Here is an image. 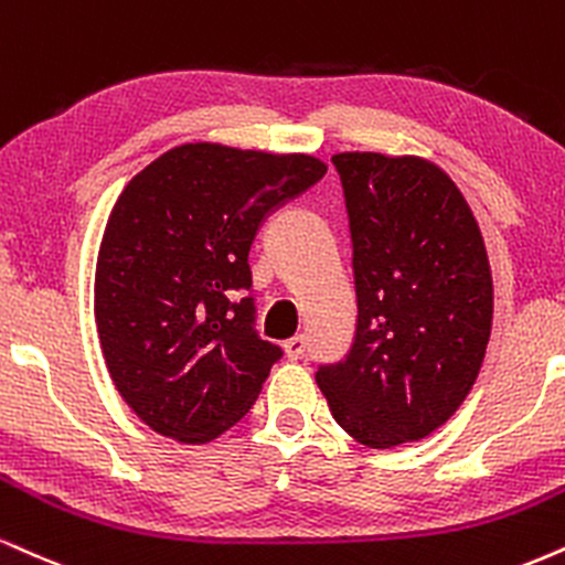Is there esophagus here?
<instances>
[{
	"instance_id": "esophagus-1",
	"label": "esophagus",
	"mask_w": 565,
	"mask_h": 565,
	"mask_svg": "<svg viewBox=\"0 0 565 565\" xmlns=\"http://www.w3.org/2000/svg\"><path fill=\"white\" fill-rule=\"evenodd\" d=\"M305 348H308V342H305L302 334L291 337V339H287V342H284V352H287V355H289L291 360L302 358V355H305Z\"/></svg>"
}]
</instances>
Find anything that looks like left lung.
<instances>
[{"label": "left lung", "instance_id": "left-lung-1", "mask_svg": "<svg viewBox=\"0 0 565 565\" xmlns=\"http://www.w3.org/2000/svg\"><path fill=\"white\" fill-rule=\"evenodd\" d=\"M358 323L339 363L318 365L337 424L360 445L429 437L477 382L492 331V274L471 207L420 158L342 152Z\"/></svg>", "mask_w": 565, "mask_h": 565}]
</instances>
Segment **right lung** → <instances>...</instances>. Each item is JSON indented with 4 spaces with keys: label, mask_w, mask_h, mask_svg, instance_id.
Returning <instances> with one entry per match:
<instances>
[{
    "label": "right lung",
    "mask_w": 565,
    "mask_h": 565,
    "mask_svg": "<svg viewBox=\"0 0 565 565\" xmlns=\"http://www.w3.org/2000/svg\"><path fill=\"white\" fill-rule=\"evenodd\" d=\"M326 175L310 154L183 145L134 175L99 244L94 318L115 390L149 429L215 439L284 355L255 331L249 247Z\"/></svg>",
    "instance_id": "add662e5"
}]
</instances>
